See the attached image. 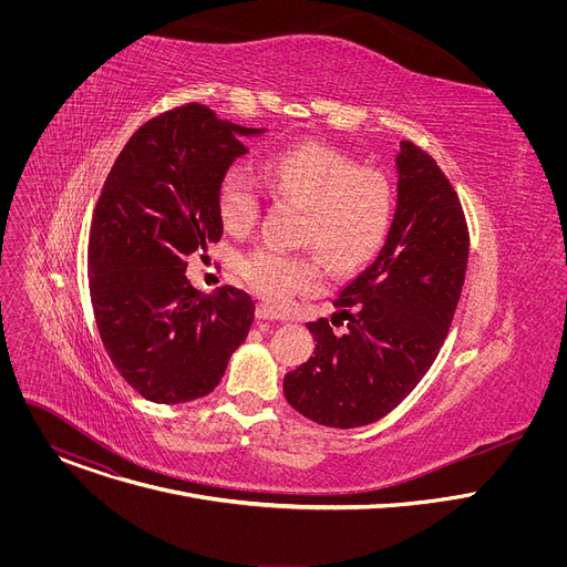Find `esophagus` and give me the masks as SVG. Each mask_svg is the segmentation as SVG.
I'll return each instance as SVG.
<instances>
[{
	"instance_id": "esophagus-1",
	"label": "esophagus",
	"mask_w": 567,
	"mask_h": 567,
	"mask_svg": "<svg viewBox=\"0 0 567 567\" xmlns=\"http://www.w3.org/2000/svg\"><path fill=\"white\" fill-rule=\"evenodd\" d=\"M256 316L262 318V320H282V313H278L274 307H269V305H265V302H258Z\"/></svg>"
}]
</instances>
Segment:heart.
Wrapping results in <instances>:
<instances>
[{"label": "heart", "mask_w": 567, "mask_h": 567, "mask_svg": "<svg viewBox=\"0 0 567 567\" xmlns=\"http://www.w3.org/2000/svg\"><path fill=\"white\" fill-rule=\"evenodd\" d=\"M260 177L274 197L302 208L298 241L318 248L334 271L363 267L383 245L394 215V188L383 171L359 166L352 154L334 145L307 141L269 154ZM260 208L258 177L245 164H233L217 186L224 228L247 235ZM317 252L258 247L239 260V276L267 302L282 307L326 280L328 262Z\"/></svg>", "instance_id": "heart-1"}]
</instances>
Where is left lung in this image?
I'll return each mask as SVG.
<instances>
[{"mask_svg": "<svg viewBox=\"0 0 567 567\" xmlns=\"http://www.w3.org/2000/svg\"><path fill=\"white\" fill-rule=\"evenodd\" d=\"M396 171L385 245L334 298L349 330L334 336L328 318L307 322L313 357L285 374L287 401L322 426H365L396 409L437 359L460 302L468 260L460 197L411 141H401Z\"/></svg>", "mask_w": 567, "mask_h": 567, "instance_id": "8db88e82", "label": "left lung"}]
</instances>
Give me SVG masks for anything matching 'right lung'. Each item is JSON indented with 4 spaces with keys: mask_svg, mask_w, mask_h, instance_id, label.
<instances>
[{
    "mask_svg": "<svg viewBox=\"0 0 567 567\" xmlns=\"http://www.w3.org/2000/svg\"><path fill=\"white\" fill-rule=\"evenodd\" d=\"M265 130L188 103L143 123L116 156L90 228V296L118 374L154 403L215 390L256 316L247 291L202 296L188 256L219 241L217 186Z\"/></svg>",
    "mask_w": 567,
    "mask_h": 567,
    "instance_id": "add662e5",
    "label": "right lung"
}]
</instances>
